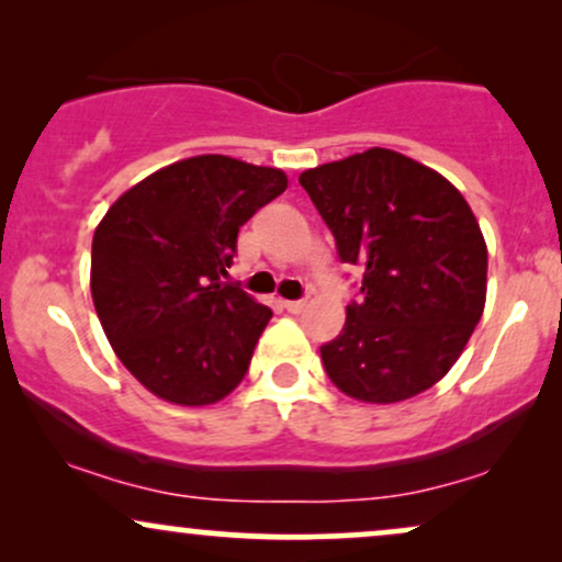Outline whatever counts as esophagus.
Returning a JSON list of instances; mask_svg holds the SVG:
<instances>
[{"mask_svg":"<svg viewBox=\"0 0 562 562\" xmlns=\"http://www.w3.org/2000/svg\"><path fill=\"white\" fill-rule=\"evenodd\" d=\"M285 308L290 314H301L306 308V301H285Z\"/></svg>","mask_w":562,"mask_h":562,"instance_id":"1","label":"esophagus"}]
</instances>
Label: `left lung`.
Here are the masks:
<instances>
[{"mask_svg": "<svg viewBox=\"0 0 562 562\" xmlns=\"http://www.w3.org/2000/svg\"><path fill=\"white\" fill-rule=\"evenodd\" d=\"M344 263L362 267L344 330L319 348L346 396L393 404L436 385L486 303L488 254L468 200L441 173L372 147L301 173Z\"/></svg>", "mask_w": 562, "mask_h": 562, "instance_id": "left-lung-1", "label": "left lung"}]
</instances>
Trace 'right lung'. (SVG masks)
Here are the masks:
<instances>
[{
	"mask_svg": "<svg viewBox=\"0 0 562 562\" xmlns=\"http://www.w3.org/2000/svg\"><path fill=\"white\" fill-rule=\"evenodd\" d=\"M285 187L280 169L195 156L142 179L97 224V317L158 398L205 406L240 385L272 308L224 277L237 232Z\"/></svg>",
	"mask_w": 562,
	"mask_h": 562,
	"instance_id": "1",
	"label": "right lung"
}]
</instances>
